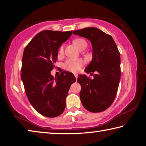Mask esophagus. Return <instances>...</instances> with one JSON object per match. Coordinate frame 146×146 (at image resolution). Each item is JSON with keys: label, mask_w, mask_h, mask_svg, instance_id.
<instances>
[{"label": "esophagus", "mask_w": 146, "mask_h": 146, "mask_svg": "<svg viewBox=\"0 0 146 146\" xmlns=\"http://www.w3.org/2000/svg\"><path fill=\"white\" fill-rule=\"evenodd\" d=\"M74 76H75V77H76V80H77V78H78V74H74Z\"/></svg>", "instance_id": "esophagus-1"}]
</instances>
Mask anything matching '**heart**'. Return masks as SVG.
I'll return each mask as SVG.
<instances>
[{
	"mask_svg": "<svg viewBox=\"0 0 146 146\" xmlns=\"http://www.w3.org/2000/svg\"><path fill=\"white\" fill-rule=\"evenodd\" d=\"M73 43L80 50H83L87 46V42L82 38H76L73 40ZM59 54L63 53V45H61L59 50ZM83 64V61L80 59H68L63 63V67L66 70L70 72L76 73L80 70Z\"/></svg>",
	"mask_w": 146,
	"mask_h": 146,
	"instance_id": "b5f03b06",
	"label": "heart"
}]
</instances>
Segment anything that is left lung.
Segmentation results:
<instances>
[{
  "label": "left lung",
  "instance_id": "obj_1",
  "mask_svg": "<svg viewBox=\"0 0 146 146\" xmlns=\"http://www.w3.org/2000/svg\"><path fill=\"white\" fill-rule=\"evenodd\" d=\"M73 33L91 42L92 60L85 70L88 74L96 72L93 80L86 75L78 78L82 87L81 102L92 113L104 111L113 103L118 89L121 76L120 52L113 37L98 28H85Z\"/></svg>",
  "mask_w": 146,
  "mask_h": 146
}]
</instances>
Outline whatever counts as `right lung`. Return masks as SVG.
<instances>
[{
    "mask_svg": "<svg viewBox=\"0 0 146 146\" xmlns=\"http://www.w3.org/2000/svg\"><path fill=\"white\" fill-rule=\"evenodd\" d=\"M72 34V31L44 30L24 50L21 79L26 94L33 108L49 118L63 113L69 89L76 82L75 76L69 72L63 71L55 78L50 74L59 47Z\"/></svg>",
    "mask_w": 146,
    "mask_h": 146,
    "instance_id": "obj_1",
    "label": "right lung"
}]
</instances>
